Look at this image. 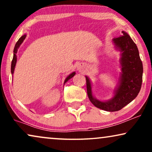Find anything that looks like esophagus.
Instances as JSON below:
<instances>
[{
  "label": "esophagus",
  "instance_id": "1",
  "mask_svg": "<svg viewBox=\"0 0 152 152\" xmlns=\"http://www.w3.org/2000/svg\"><path fill=\"white\" fill-rule=\"evenodd\" d=\"M82 69H83V67H82V66H80V67L79 68V70H82Z\"/></svg>",
  "mask_w": 152,
  "mask_h": 152
}]
</instances>
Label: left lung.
I'll return each instance as SVG.
<instances>
[{
	"mask_svg": "<svg viewBox=\"0 0 152 152\" xmlns=\"http://www.w3.org/2000/svg\"><path fill=\"white\" fill-rule=\"evenodd\" d=\"M122 32V36L113 39L116 49L121 52L122 70L113 97L106 102L95 99L92 94L91 81L86 76L87 94L91 103L99 109L110 112L119 111L134 100L140 92L142 82L143 67L138 48L127 33Z\"/></svg>",
	"mask_w": 152,
	"mask_h": 152,
	"instance_id": "obj_1",
	"label": "left lung"
}]
</instances>
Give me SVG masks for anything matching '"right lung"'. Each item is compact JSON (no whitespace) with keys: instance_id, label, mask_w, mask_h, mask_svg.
<instances>
[{"instance_id":"1","label":"right lung","mask_w":152,"mask_h":152,"mask_svg":"<svg viewBox=\"0 0 152 152\" xmlns=\"http://www.w3.org/2000/svg\"><path fill=\"white\" fill-rule=\"evenodd\" d=\"M26 34H24L23 35V36L20 37V38L18 39L17 42H16V45H15V47H14V56H13V59H12V65H11V72H12V75H13L14 73V68H15V66H16V60H17V57H16V53H17V50L18 49V48H19V46L20 45V44L23 43V41H24V39H26ZM75 75V72H72L71 74L69 75L66 78L65 81H64V84L66 82H68V80H70V79H71L72 77H73Z\"/></svg>"}]
</instances>
